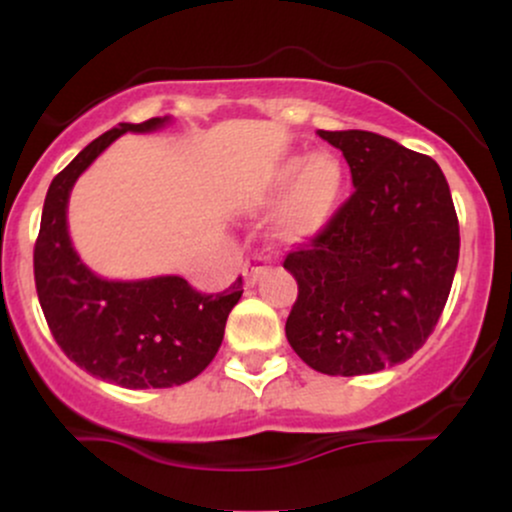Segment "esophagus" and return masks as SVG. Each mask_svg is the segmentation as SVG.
Segmentation results:
<instances>
[{"instance_id":"1","label":"esophagus","mask_w":512,"mask_h":512,"mask_svg":"<svg viewBox=\"0 0 512 512\" xmlns=\"http://www.w3.org/2000/svg\"><path fill=\"white\" fill-rule=\"evenodd\" d=\"M267 272V267H262V264H245V269H243V274H245V284L248 286H255L257 281L262 279V274Z\"/></svg>"}]
</instances>
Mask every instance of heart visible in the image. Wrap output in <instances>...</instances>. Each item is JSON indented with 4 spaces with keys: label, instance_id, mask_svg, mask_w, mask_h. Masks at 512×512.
<instances>
[{
    "label": "heart",
    "instance_id": "heart-1",
    "mask_svg": "<svg viewBox=\"0 0 512 512\" xmlns=\"http://www.w3.org/2000/svg\"><path fill=\"white\" fill-rule=\"evenodd\" d=\"M344 195V168L332 154L286 156L269 166L260 182L245 197V207L262 211L281 198L276 216V238L281 243H303L317 236L332 221Z\"/></svg>",
    "mask_w": 512,
    "mask_h": 512
}]
</instances>
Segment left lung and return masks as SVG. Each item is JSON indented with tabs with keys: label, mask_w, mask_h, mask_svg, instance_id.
<instances>
[{
	"label": "left lung",
	"mask_w": 512,
	"mask_h": 512,
	"mask_svg": "<svg viewBox=\"0 0 512 512\" xmlns=\"http://www.w3.org/2000/svg\"><path fill=\"white\" fill-rule=\"evenodd\" d=\"M317 134L342 151L356 190L286 255L298 284L286 339L320 373H378L407 361L436 330L460 257V223L431 156L363 129Z\"/></svg>",
	"instance_id": "left-lung-1"
}]
</instances>
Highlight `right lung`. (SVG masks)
<instances>
[{"mask_svg":"<svg viewBox=\"0 0 512 512\" xmlns=\"http://www.w3.org/2000/svg\"><path fill=\"white\" fill-rule=\"evenodd\" d=\"M168 117L122 122L93 139L50 182L33 250L35 291L69 361L93 378L129 390L173 387L197 378L219 351L228 313L243 296V276L226 291L202 293L180 276L101 279L79 260L67 233L76 178L125 132H154Z\"/></svg>","mask_w":512,"mask_h":512,"instance_id":"1","label":"right lung"}]
</instances>
